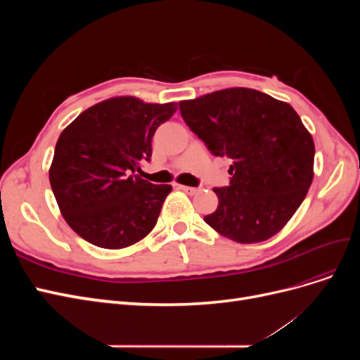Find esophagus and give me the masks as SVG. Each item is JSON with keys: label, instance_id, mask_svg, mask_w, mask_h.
Listing matches in <instances>:
<instances>
[{"label": "esophagus", "instance_id": "1", "mask_svg": "<svg viewBox=\"0 0 360 360\" xmlns=\"http://www.w3.org/2000/svg\"><path fill=\"white\" fill-rule=\"evenodd\" d=\"M179 189H181L183 192H186L188 195H195L200 189L198 188H192V186H183V184H179Z\"/></svg>", "mask_w": 360, "mask_h": 360}]
</instances>
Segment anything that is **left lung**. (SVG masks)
<instances>
[{
  "label": "left lung",
  "instance_id": "left-lung-1",
  "mask_svg": "<svg viewBox=\"0 0 360 360\" xmlns=\"http://www.w3.org/2000/svg\"><path fill=\"white\" fill-rule=\"evenodd\" d=\"M210 153L230 158V186L204 221L237 243L264 242L287 225L314 179V139L287 102L234 86L179 103Z\"/></svg>",
  "mask_w": 360,
  "mask_h": 360
}]
</instances>
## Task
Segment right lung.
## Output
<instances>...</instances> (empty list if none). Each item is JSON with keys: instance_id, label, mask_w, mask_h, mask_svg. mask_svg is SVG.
<instances>
[{"instance_id": "1", "label": "right lung", "mask_w": 360, "mask_h": 360, "mask_svg": "<svg viewBox=\"0 0 360 360\" xmlns=\"http://www.w3.org/2000/svg\"><path fill=\"white\" fill-rule=\"evenodd\" d=\"M177 103H146L118 96L90 106L63 130L49 168L60 212L89 243L123 249L153 230L171 184L136 176L151 158L156 129Z\"/></svg>"}]
</instances>
